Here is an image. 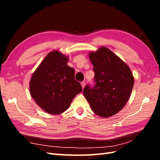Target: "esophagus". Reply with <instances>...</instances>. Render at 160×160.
Masks as SVG:
<instances>
[{"mask_svg":"<svg viewBox=\"0 0 160 160\" xmlns=\"http://www.w3.org/2000/svg\"><path fill=\"white\" fill-rule=\"evenodd\" d=\"M81 86H82V88H85V81H83V82H81Z\"/></svg>","mask_w":160,"mask_h":160,"instance_id":"34e87169","label":"esophagus"}]
</instances>
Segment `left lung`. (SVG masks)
<instances>
[{
    "instance_id": "obj_1",
    "label": "left lung",
    "mask_w": 160,
    "mask_h": 160,
    "mask_svg": "<svg viewBox=\"0 0 160 160\" xmlns=\"http://www.w3.org/2000/svg\"><path fill=\"white\" fill-rule=\"evenodd\" d=\"M95 72V85H86L83 95L91 110L101 118L118 113L128 101L134 84L129 66L108 48L89 53Z\"/></svg>"
}]
</instances>
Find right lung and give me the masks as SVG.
Here are the masks:
<instances>
[{
  "instance_id": "obj_1",
  "label": "right lung",
  "mask_w": 160,
  "mask_h": 160,
  "mask_svg": "<svg viewBox=\"0 0 160 160\" xmlns=\"http://www.w3.org/2000/svg\"><path fill=\"white\" fill-rule=\"evenodd\" d=\"M69 56L58 50L48 53L33 72L29 83L31 97L47 113L59 115L70 107L82 87L75 70L67 65Z\"/></svg>"
}]
</instances>
